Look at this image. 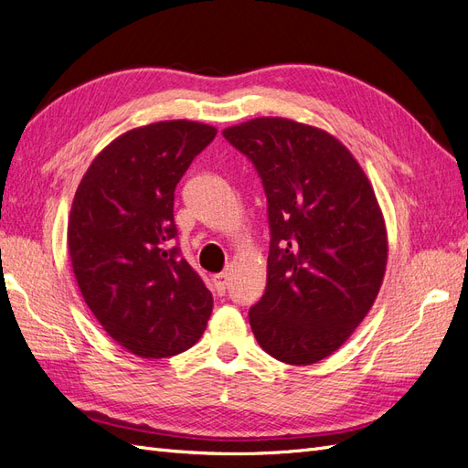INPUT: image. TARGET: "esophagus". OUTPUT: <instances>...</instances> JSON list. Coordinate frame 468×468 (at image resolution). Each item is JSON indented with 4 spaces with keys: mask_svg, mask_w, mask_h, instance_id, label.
Wrapping results in <instances>:
<instances>
[{
    "mask_svg": "<svg viewBox=\"0 0 468 468\" xmlns=\"http://www.w3.org/2000/svg\"><path fill=\"white\" fill-rule=\"evenodd\" d=\"M213 289L218 291L219 296L225 294V291H227V272L215 274V277H213Z\"/></svg>",
    "mask_w": 468,
    "mask_h": 468,
    "instance_id": "obj_1",
    "label": "esophagus"
}]
</instances>
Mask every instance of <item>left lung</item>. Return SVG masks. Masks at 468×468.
I'll use <instances>...</instances> for the list:
<instances>
[{
  "instance_id": "1",
  "label": "left lung",
  "mask_w": 468,
  "mask_h": 468,
  "mask_svg": "<svg viewBox=\"0 0 468 468\" xmlns=\"http://www.w3.org/2000/svg\"><path fill=\"white\" fill-rule=\"evenodd\" d=\"M257 167L269 203L267 289L249 310L259 346L310 366L374 306L388 265L383 213L362 165L326 130L262 116L223 130Z\"/></svg>"
}]
</instances>
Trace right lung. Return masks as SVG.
Listing matches in <instances>:
<instances>
[{
	"mask_svg": "<svg viewBox=\"0 0 468 468\" xmlns=\"http://www.w3.org/2000/svg\"><path fill=\"white\" fill-rule=\"evenodd\" d=\"M218 128L164 120L124 132L82 176L69 215V257L109 336L140 357L191 348L213 298L174 247V191Z\"/></svg>",
	"mask_w": 468,
	"mask_h": 468,
	"instance_id": "add662e5",
	"label": "right lung"
}]
</instances>
